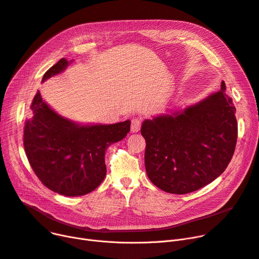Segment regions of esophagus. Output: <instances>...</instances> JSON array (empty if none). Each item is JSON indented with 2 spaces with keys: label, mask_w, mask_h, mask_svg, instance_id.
<instances>
[{
  "label": "esophagus",
  "mask_w": 259,
  "mask_h": 259,
  "mask_svg": "<svg viewBox=\"0 0 259 259\" xmlns=\"http://www.w3.org/2000/svg\"><path fill=\"white\" fill-rule=\"evenodd\" d=\"M142 126V119L140 117H133L131 119V132H139Z\"/></svg>",
  "instance_id": "34e87169"
}]
</instances>
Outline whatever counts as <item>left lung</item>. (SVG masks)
I'll return each instance as SVG.
<instances>
[{
	"mask_svg": "<svg viewBox=\"0 0 259 259\" xmlns=\"http://www.w3.org/2000/svg\"><path fill=\"white\" fill-rule=\"evenodd\" d=\"M236 109L226 84L185 110L144 120L145 167L162 191L187 194L207 186L226 170L237 142Z\"/></svg>",
	"mask_w": 259,
	"mask_h": 259,
	"instance_id": "obj_1",
	"label": "left lung"
}]
</instances>
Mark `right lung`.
<instances>
[{
    "mask_svg": "<svg viewBox=\"0 0 259 259\" xmlns=\"http://www.w3.org/2000/svg\"><path fill=\"white\" fill-rule=\"evenodd\" d=\"M69 64L61 59L46 71L43 81L59 74ZM31 117L24 127V148L29 164L44 186L65 196L85 195L106 176L105 152L130 131V120L112 125H78L43 101L37 90Z\"/></svg>",
    "mask_w": 259,
    "mask_h": 259,
    "instance_id": "1",
    "label": "right lung"
}]
</instances>
